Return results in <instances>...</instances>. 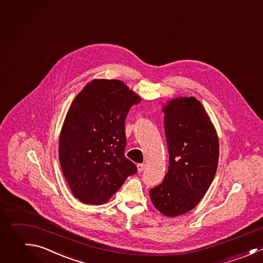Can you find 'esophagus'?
Segmentation results:
<instances>
[{"label":"esophagus","instance_id":"34e87169","mask_svg":"<svg viewBox=\"0 0 263 263\" xmlns=\"http://www.w3.org/2000/svg\"><path fill=\"white\" fill-rule=\"evenodd\" d=\"M137 167H138V172H139V173H142V172L145 170L146 164H145V163H139V164L137 165Z\"/></svg>","mask_w":263,"mask_h":263}]
</instances>
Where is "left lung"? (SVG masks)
Wrapping results in <instances>:
<instances>
[{"label":"left lung","instance_id":"left-lung-1","mask_svg":"<svg viewBox=\"0 0 263 263\" xmlns=\"http://www.w3.org/2000/svg\"><path fill=\"white\" fill-rule=\"evenodd\" d=\"M168 170L150 190L157 211L166 217L183 215L197 205L216 174L219 141L203 106L194 97H179L162 105Z\"/></svg>","mask_w":263,"mask_h":263}]
</instances>
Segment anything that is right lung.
Listing matches in <instances>:
<instances>
[{
    "instance_id": "right-lung-1",
    "label": "right lung",
    "mask_w": 263,
    "mask_h": 263,
    "mask_svg": "<svg viewBox=\"0 0 263 263\" xmlns=\"http://www.w3.org/2000/svg\"><path fill=\"white\" fill-rule=\"evenodd\" d=\"M141 97L122 81L93 79L73 100L62 126L59 158L73 195L103 204L137 173L124 156L125 118Z\"/></svg>"
}]
</instances>
